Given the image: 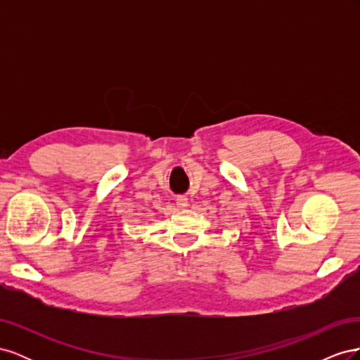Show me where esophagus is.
Instances as JSON below:
<instances>
[{
  "instance_id": "esophagus-1",
  "label": "esophagus",
  "mask_w": 360,
  "mask_h": 360,
  "mask_svg": "<svg viewBox=\"0 0 360 360\" xmlns=\"http://www.w3.org/2000/svg\"><path fill=\"white\" fill-rule=\"evenodd\" d=\"M176 204H177L179 209H184V207H188L186 195H177V197H176Z\"/></svg>"
}]
</instances>
